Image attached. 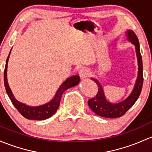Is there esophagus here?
<instances>
[{"mask_svg":"<svg viewBox=\"0 0 152 152\" xmlns=\"http://www.w3.org/2000/svg\"><path fill=\"white\" fill-rule=\"evenodd\" d=\"M79 74L80 77L82 79H84V78L87 77L89 75L90 70L86 67H83L79 70Z\"/></svg>","mask_w":152,"mask_h":152,"instance_id":"esophagus-1","label":"esophagus"}]
</instances>
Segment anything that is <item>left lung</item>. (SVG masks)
Here are the masks:
<instances>
[{
  "instance_id": "obj_1",
  "label": "left lung",
  "mask_w": 152,
  "mask_h": 152,
  "mask_svg": "<svg viewBox=\"0 0 152 152\" xmlns=\"http://www.w3.org/2000/svg\"><path fill=\"white\" fill-rule=\"evenodd\" d=\"M125 37L128 41L134 45L137 60H138V76L135 80L134 88L130 95L125 100L113 104L107 100L104 95V89L99 81L95 77H91V79L94 80L98 86L99 91L95 97L88 101V106L94 113L101 117H107V118H117L124 115L125 112L135 104L141 92L143 77V64H142V58L140 52L139 42L134 32L131 30L126 31Z\"/></svg>"
}]
</instances>
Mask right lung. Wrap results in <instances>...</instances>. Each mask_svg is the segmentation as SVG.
Returning <instances> with one entry per match:
<instances>
[{"label": "right lung", "instance_id": "add662e5", "mask_svg": "<svg viewBox=\"0 0 152 152\" xmlns=\"http://www.w3.org/2000/svg\"><path fill=\"white\" fill-rule=\"evenodd\" d=\"M10 53L6 61V66H5L4 69V85L6 93H7L12 104H14L16 109L20 112L21 115L25 118L28 119V120H43L49 118L51 116L54 115L55 112H56L58 107H59L60 100H61V97L63 93L69 88H72L77 86L80 83V77L78 75H73L69 77L66 80L64 81L62 84L59 86V88L57 90L56 94L53 96V99L46 104H44L43 105L36 106V107L27 105L26 104L19 102L16 99L10 87H9V83H8L7 67Z\"/></svg>", "mask_w": 152, "mask_h": 152}]
</instances>
